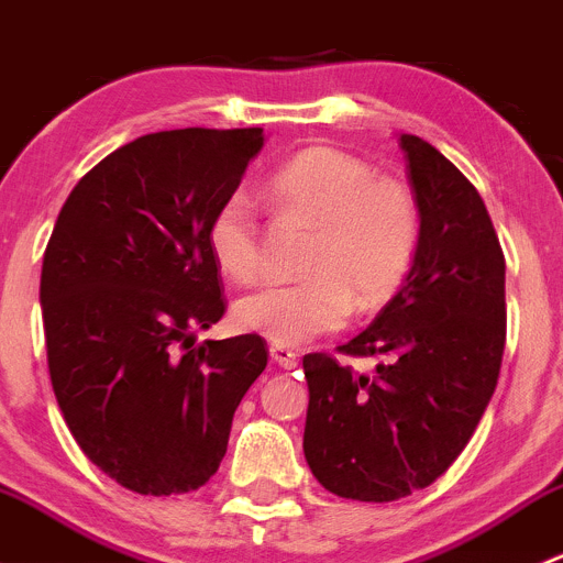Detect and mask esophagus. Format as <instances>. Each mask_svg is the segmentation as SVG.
Listing matches in <instances>:
<instances>
[{
	"mask_svg": "<svg viewBox=\"0 0 563 563\" xmlns=\"http://www.w3.org/2000/svg\"><path fill=\"white\" fill-rule=\"evenodd\" d=\"M269 354H272V360L283 367V371H294V367L299 365V354L294 349H288V345L272 343Z\"/></svg>",
	"mask_w": 563,
	"mask_h": 563,
	"instance_id": "obj_1",
	"label": "esophagus"
}]
</instances>
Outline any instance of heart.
Segmentation results:
<instances>
[{"label":"heart","mask_w":563,"mask_h":563,"mask_svg":"<svg viewBox=\"0 0 563 563\" xmlns=\"http://www.w3.org/2000/svg\"><path fill=\"white\" fill-rule=\"evenodd\" d=\"M272 203L316 225L299 283H266L236 302L242 329L272 343L305 345L349 321L351 308H384L411 275L422 245V209L411 187L334 146L288 157L266 181ZM214 264L250 280L261 264V231L245 192L218 203L207 225Z\"/></svg>","instance_id":"heart-1"}]
</instances>
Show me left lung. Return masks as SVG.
Segmentation results:
<instances>
[{
    "label": "left lung",
    "mask_w": 563,
    "mask_h": 563,
    "mask_svg": "<svg viewBox=\"0 0 563 563\" xmlns=\"http://www.w3.org/2000/svg\"><path fill=\"white\" fill-rule=\"evenodd\" d=\"M400 146L422 209L417 264L376 321L340 345L387 362L360 376L329 354L302 360L310 471L334 496L376 504L433 485L455 463L507 343V261L485 201L428 141L402 133Z\"/></svg>",
    "instance_id": "obj_1"
}]
</instances>
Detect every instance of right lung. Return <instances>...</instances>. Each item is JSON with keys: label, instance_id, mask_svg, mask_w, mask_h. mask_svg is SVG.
<instances>
[{"label": "right lung", "instance_id": "1", "mask_svg": "<svg viewBox=\"0 0 563 563\" xmlns=\"http://www.w3.org/2000/svg\"><path fill=\"white\" fill-rule=\"evenodd\" d=\"M264 130H163L103 157L67 196L40 305L56 402L103 474L141 496L207 485L269 351L258 334L196 343L225 313L207 225Z\"/></svg>", "mask_w": 563, "mask_h": 563}]
</instances>
